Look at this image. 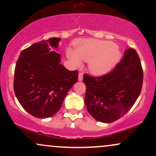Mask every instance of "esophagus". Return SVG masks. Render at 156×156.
<instances>
[{"label": "esophagus", "mask_w": 156, "mask_h": 156, "mask_svg": "<svg viewBox=\"0 0 156 156\" xmlns=\"http://www.w3.org/2000/svg\"><path fill=\"white\" fill-rule=\"evenodd\" d=\"M83 80V73L80 72L79 74H78V80L81 81Z\"/></svg>", "instance_id": "34e87169"}]
</instances>
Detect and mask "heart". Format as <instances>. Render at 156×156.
I'll return each instance as SVG.
<instances>
[{
  "label": "heart",
  "mask_w": 156,
  "mask_h": 156,
  "mask_svg": "<svg viewBox=\"0 0 156 156\" xmlns=\"http://www.w3.org/2000/svg\"><path fill=\"white\" fill-rule=\"evenodd\" d=\"M67 57L76 66L80 60L90 62L89 68L94 75H103L112 69L119 60V51L115 44L104 41L87 39L77 43L75 52L67 50Z\"/></svg>",
  "instance_id": "heart-1"
}]
</instances>
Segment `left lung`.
Here are the masks:
<instances>
[{"mask_svg":"<svg viewBox=\"0 0 156 156\" xmlns=\"http://www.w3.org/2000/svg\"><path fill=\"white\" fill-rule=\"evenodd\" d=\"M84 102L93 118L111 123L125 115L136 101L143 83V69L137 52L125 50L112 70L101 76L85 73Z\"/></svg>","mask_w":156,"mask_h":156,"instance_id":"obj_1","label":"left lung"}]
</instances>
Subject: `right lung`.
<instances>
[{
    "label": "right lung",
    "mask_w": 156,
    "mask_h": 156,
    "mask_svg": "<svg viewBox=\"0 0 156 156\" xmlns=\"http://www.w3.org/2000/svg\"><path fill=\"white\" fill-rule=\"evenodd\" d=\"M59 40L53 37L33 44L21 51L16 63L15 94L23 108L37 118L54 115L78 81V70L66 69L60 54L52 51Z\"/></svg>",
    "instance_id": "add662e5"
}]
</instances>
